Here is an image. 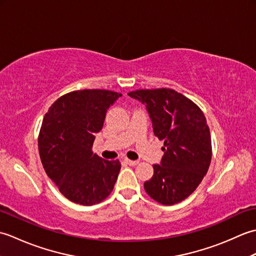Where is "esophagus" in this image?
<instances>
[{
	"label": "esophagus",
	"mask_w": 256,
	"mask_h": 256,
	"mask_svg": "<svg viewBox=\"0 0 256 256\" xmlns=\"http://www.w3.org/2000/svg\"><path fill=\"white\" fill-rule=\"evenodd\" d=\"M124 160H125V162H126V164H128L130 166H135V165L138 164V160H128V158H125Z\"/></svg>",
	"instance_id": "obj_1"
}]
</instances>
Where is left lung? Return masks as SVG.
I'll return each mask as SVG.
<instances>
[{
    "mask_svg": "<svg viewBox=\"0 0 256 256\" xmlns=\"http://www.w3.org/2000/svg\"><path fill=\"white\" fill-rule=\"evenodd\" d=\"M145 103L154 134L164 142L160 164L144 182L145 192L158 204L172 206L192 194L208 172L212 146L201 108L170 88L138 89L128 94Z\"/></svg>",
    "mask_w": 256,
    "mask_h": 256,
    "instance_id": "obj_1",
    "label": "left lung"
}]
</instances>
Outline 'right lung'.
I'll return each instance as SVG.
<instances>
[{"label": "right lung", "mask_w": 256, "mask_h": 256, "mask_svg": "<svg viewBox=\"0 0 256 256\" xmlns=\"http://www.w3.org/2000/svg\"><path fill=\"white\" fill-rule=\"evenodd\" d=\"M121 94L84 89L62 96L48 108L38 135L44 170L59 192L74 204L92 206L112 192L121 170L118 160L92 152L106 112Z\"/></svg>", "instance_id": "add662e5"}]
</instances>
